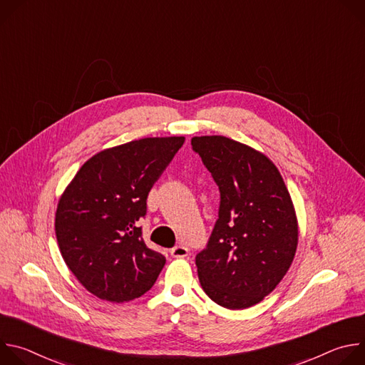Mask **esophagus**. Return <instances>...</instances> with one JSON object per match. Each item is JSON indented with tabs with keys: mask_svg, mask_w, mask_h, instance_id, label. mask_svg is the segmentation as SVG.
<instances>
[{
	"mask_svg": "<svg viewBox=\"0 0 365 365\" xmlns=\"http://www.w3.org/2000/svg\"><path fill=\"white\" fill-rule=\"evenodd\" d=\"M187 252H189L187 247H185V245H182V244H179V245H175V247L170 250V254H172L173 257H176V258H182V257H186V255H187Z\"/></svg>",
	"mask_w": 365,
	"mask_h": 365,
	"instance_id": "34e87169",
	"label": "esophagus"
}]
</instances>
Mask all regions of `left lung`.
Returning <instances> with one entry per match:
<instances>
[{
	"label": "left lung",
	"mask_w": 365,
	"mask_h": 365,
	"mask_svg": "<svg viewBox=\"0 0 365 365\" xmlns=\"http://www.w3.org/2000/svg\"><path fill=\"white\" fill-rule=\"evenodd\" d=\"M220 187L218 220L195 263L203 292L227 309L272 293L297 247V220L283 178L259 151L222 135L192 138Z\"/></svg>",
	"instance_id": "left-lung-1"
}]
</instances>
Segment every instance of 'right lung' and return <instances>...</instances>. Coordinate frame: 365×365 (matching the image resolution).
Returning <instances> with one entry per match:
<instances>
[{
    "label": "right lung",
    "instance_id": "obj_1",
    "mask_svg": "<svg viewBox=\"0 0 365 365\" xmlns=\"http://www.w3.org/2000/svg\"><path fill=\"white\" fill-rule=\"evenodd\" d=\"M185 137H154L91 158L63 192L56 238L69 270L99 299L128 302L158 280L166 258L148 248L138 227L147 196Z\"/></svg>",
    "mask_w": 365,
    "mask_h": 365
}]
</instances>
